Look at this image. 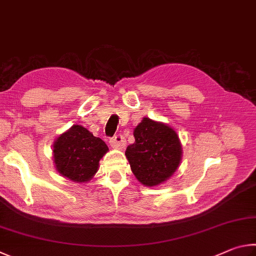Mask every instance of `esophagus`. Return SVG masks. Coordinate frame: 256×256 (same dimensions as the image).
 <instances>
[{
    "label": "esophagus",
    "mask_w": 256,
    "mask_h": 256,
    "mask_svg": "<svg viewBox=\"0 0 256 256\" xmlns=\"http://www.w3.org/2000/svg\"><path fill=\"white\" fill-rule=\"evenodd\" d=\"M111 147L116 150H122L126 147V140L122 135H116L110 140Z\"/></svg>",
    "instance_id": "34e87169"
}]
</instances>
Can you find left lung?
Instances as JSON below:
<instances>
[{
	"label": "left lung",
	"instance_id": "left-lung-1",
	"mask_svg": "<svg viewBox=\"0 0 256 256\" xmlns=\"http://www.w3.org/2000/svg\"><path fill=\"white\" fill-rule=\"evenodd\" d=\"M135 142L126 150L134 176L145 186H156L171 178L180 166L182 145L168 124L144 116L134 129Z\"/></svg>",
	"mask_w": 256,
	"mask_h": 256
}]
</instances>
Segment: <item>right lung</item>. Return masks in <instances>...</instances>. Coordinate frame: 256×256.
I'll use <instances>...</instances> for the list:
<instances>
[{"label": "right lung", "instance_id": "obj_1", "mask_svg": "<svg viewBox=\"0 0 256 256\" xmlns=\"http://www.w3.org/2000/svg\"><path fill=\"white\" fill-rule=\"evenodd\" d=\"M108 146L80 124L58 136L52 145V158L57 172L76 183L88 182L98 170V162Z\"/></svg>", "mask_w": 256, "mask_h": 256}]
</instances>
